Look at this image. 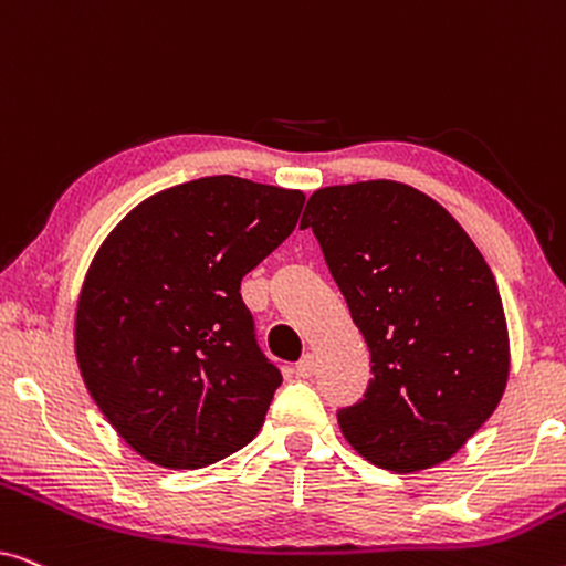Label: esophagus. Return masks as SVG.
<instances>
[{"label": "esophagus", "mask_w": 566, "mask_h": 566, "mask_svg": "<svg viewBox=\"0 0 566 566\" xmlns=\"http://www.w3.org/2000/svg\"><path fill=\"white\" fill-rule=\"evenodd\" d=\"M314 370H316L314 355H312V353H306L304 358H301V360L296 363V376H298V378H312V376H314Z\"/></svg>", "instance_id": "obj_1"}]
</instances>
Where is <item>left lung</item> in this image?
<instances>
[{
    "instance_id": "left-lung-1",
    "label": "left lung",
    "mask_w": 566,
    "mask_h": 566,
    "mask_svg": "<svg viewBox=\"0 0 566 566\" xmlns=\"http://www.w3.org/2000/svg\"><path fill=\"white\" fill-rule=\"evenodd\" d=\"M312 229L370 350L368 389L337 409L360 455L389 471L451 459L500 405L510 370L497 281L459 221L391 180L322 188Z\"/></svg>"
}]
</instances>
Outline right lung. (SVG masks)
<instances>
[{
  "label": "right lung",
  "instance_id": "right-lung-1",
  "mask_svg": "<svg viewBox=\"0 0 566 566\" xmlns=\"http://www.w3.org/2000/svg\"><path fill=\"white\" fill-rule=\"evenodd\" d=\"M304 192L216 175L134 208L76 308V360L99 412L146 461L200 469L258 436L283 376L242 277L296 229Z\"/></svg>",
  "mask_w": 566,
  "mask_h": 566
}]
</instances>
